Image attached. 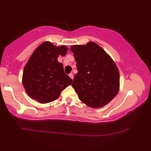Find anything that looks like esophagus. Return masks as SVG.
<instances>
[{
    "label": "esophagus",
    "mask_w": 151,
    "mask_h": 151,
    "mask_svg": "<svg viewBox=\"0 0 151 151\" xmlns=\"http://www.w3.org/2000/svg\"><path fill=\"white\" fill-rule=\"evenodd\" d=\"M69 76H70V77L71 78H72V79H73V74H72V73H70V74H69Z\"/></svg>",
    "instance_id": "obj_1"
}]
</instances>
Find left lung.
I'll return each mask as SVG.
<instances>
[{
    "label": "left lung",
    "instance_id": "8db88e82",
    "mask_svg": "<svg viewBox=\"0 0 151 151\" xmlns=\"http://www.w3.org/2000/svg\"><path fill=\"white\" fill-rule=\"evenodd\" d=\"M78 73L73 87L78 99L92 108L105 106L119 91V71L105 50L94 42L70 48Z\"/></svg>",
    "mask_w": 151,
    "mask_h": 151
}]
</instances>
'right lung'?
Instances as JSON below:
<instances>
[{
  "mask_svg": "<svg viewBox=\"0 0 151 151\" xmlns=\"http://www.w3.org/2000/svg\"><path fill=\"white\" fill-rule=\"evenodd\" d=\"M65 45L56 47L49 41L39 45L30 56L22 74V85L30 98L45 104L55 101L73 83L66 75L58 56L66 55Z\"/></svg>",
  "mask_w": 151,
  "mask_h": 151,
  "instance_id": "add662e5",
  "label": "right lung"
}]
</instances>
